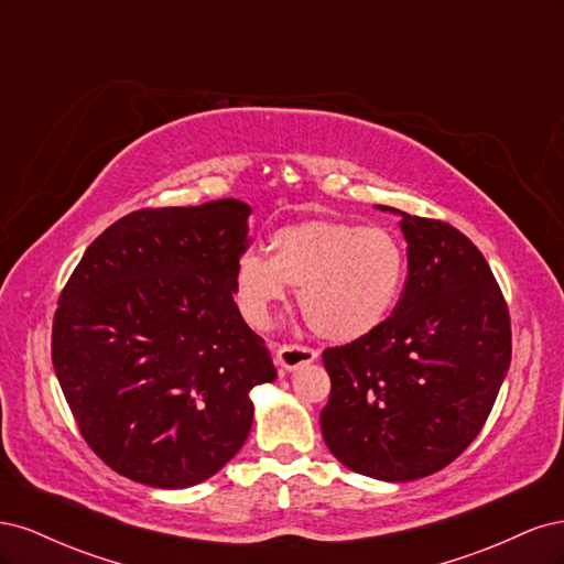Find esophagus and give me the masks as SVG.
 Here are the masks:
<instances>
[{
	"instance_id": "34e87169",
	"label": "esophagus",
	"mask_w": 564,
	"mask_h": 564,
	"mask_svg": "<svg viewBox=\"0 0 564 564\" xmlns=\"http://www.w3.org/2000/svg\"><path fill=\"white\" fill-rule=\"evenodd\" d=\"M319 357V352L315 348H308V346H299V344H284L278 348V355H275V362L282 371H294L303 365H311L315 362Z\"/></svg>"
}]
</instances>
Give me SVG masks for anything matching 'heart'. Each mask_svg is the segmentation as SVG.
I'll use <instances>...</instances> for the list:
<instances>
[{"label": "heart", "mask_w": 564, "mask_h": 564, "mask_svg": "<svg viewBox=\"0 0 564 564\" xmlns=\"http://www.w3.org/2000/svg\"><path fill=\"white\" fill-rule=\"evenodd\" d=\"M404 249L381 226L311 218L270 237V259L247 251L235 268L237 301L253 327H265L272 305L299 289L311 329L327 340L371 334L395 308L404 282Z\"/></svg>", "instance_id": "1"}]
</instances>
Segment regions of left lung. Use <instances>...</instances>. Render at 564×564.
<instances>
[{"label": "left lung", "instance_id": "1", "mask_svg": "<svg viewBox=\"0 0 564 564\" xmlns=\"http://www.w3.org/2000/svg\"><path fill=\"white\" fill-rule=\"evenodd\" d=\"M402 216L409 275L371 334L322 352L319 423L346 468L409 482L449 466L482 431L510 367V315L485 256L445 220Z\"/></svg>", "mask_w": 564, "mask_h": 564}]
</instances>
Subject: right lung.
<instances>
[{
	"mask_svg": "<svg viewBox=\"0 0 564 564\" xmlns=\"http://www.w3.org/2000/svg\"><path fill=\"white\" fill-rule=\"evenodd\" d=\"M249 204L141 209L84 251L51 357L82 437L133 482L183 489L242 449L251 388L278 379L235 303Z\"/></svg>",
	"mask_w": 564,
	"mask_h": 564,
	"instance_id": "obj_1",
	"label": "right lung"
}]
</instances>
